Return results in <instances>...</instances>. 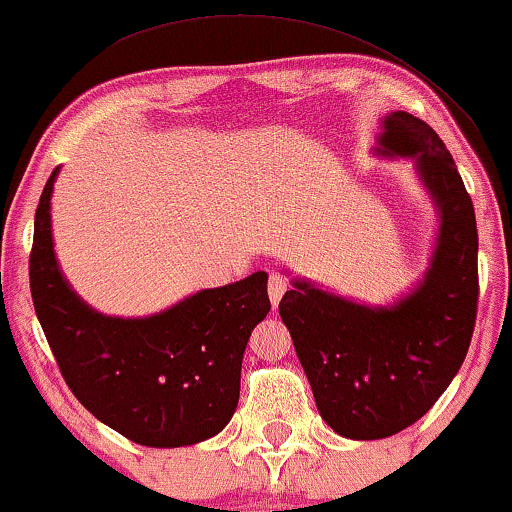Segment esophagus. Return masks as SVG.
<instances>
[{
    "instance_id": "esophagus-1",
    "label": "esophagus",
    "mask_w": 512,
    "mask_h": 512,
    "mask_svg": "<svg viewBox=\"0 0 512 512\" xmlns=\"http://www.w3.org/2000/svg\"><path fill=\"white\" fill-rule=\"evenodd\" d=\"M290 290V283H287L285 276H280V273H273L269 278V299L273 306H278V301L283 299V294Z\"/></svg>"
}]
</instances>
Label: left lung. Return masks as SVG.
I'll list each match as a JSON object with an SVG mask.
<instances>
[{
    "mask_svg": "<svg viewBox=\"0 0 512 512\" xmlns=\"http://www.w3.org/2000/svg\"><path fill=\"white\" fill-rule=\"evenodd\" d=\"M378 155L413 157L441 215L422 283L394 306H364L294 280L278 313L331 429L355 441L399 434L448 390L478 311V229L455 160L427 122L383 118Z\"/></svg>",
    "mask_w": 512,
    "mask_h": 512,
    "instance_id": "1",
    "label": "left lung"
}]
</instances>
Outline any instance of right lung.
Wrapping results in <instances>:
<instances>
[{
  "label": "right lung",
  "mask_w": 512,
  "mask_h": 512,
  "mask_svg": "<svg viewBox=\"0 0 512 512\" xmlns=\"http://www.w3.org/2000/svg\"><path fill=\"white\" fill-rule=\"evenodd\" d=\"M55 169L34 215L30 290L43 334L74 397L129 441L181 448L232 420L241 362L271 311L264 271L201 290L150 318L97 313L64 280L50 234Z\"/></svg>",
  "instance_id": "obj_1"
}]
</instances>
